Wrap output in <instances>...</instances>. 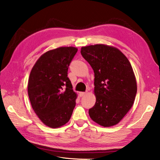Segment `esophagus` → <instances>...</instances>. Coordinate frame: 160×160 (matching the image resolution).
Listing matches in <instances>:
<instances>
[{
  "label": "esophagus",
  "instance_id": "1",
  "mask_svg": "<svg viewBox=\"0 0 160 160\" xmlns=\"http://www.w3.org/2000/svg\"><path fill=\"white\" fill-rule=\"evenodd\" d=\"M88 92H80V97H83L84 95H85Z\"/></svg>",
  "mask_w": 160,
  "mask_h": 160
}]
</instances>
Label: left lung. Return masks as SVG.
<instances>
[{
	"instance_id": "left-lung-1",
	"label": "left lung",
	"mask_w": 160,
	"mask_h": 160,
	"mask_svg": "<svg viewBox=\"0 0 160 160\" xmlns=\"http://www.w3.org/2000/svg\"><path fill=\"white\" fill-rule=\"evenodd\" d=\"M80 53L94 72L96 102L89 115L100 126H115L131 109L136 95L137 82L131 63L112 46H87L81 48Z\"/></svg>"
}]
</instances>
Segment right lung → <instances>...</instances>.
Segmentation results:
<instances>
[{
    "label": "right lung",
    "instance_id": "add662e5",
    "mask_svg": "<svg viewBox=\"0 0 160 160\" xmlns=\"http://www.w3.org/2000/svg\"><path fill=\"white\" fill-rule=\"evenodd\" d=\"M78 48L59 47L48 51L34 65L28 80L32 109L44 125L59 128L68 122L77 94L68 78V70Z\"/></svg>",
    "mask_w": 160,
    "mask_h": 160
}]
</instances>
